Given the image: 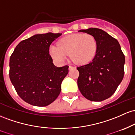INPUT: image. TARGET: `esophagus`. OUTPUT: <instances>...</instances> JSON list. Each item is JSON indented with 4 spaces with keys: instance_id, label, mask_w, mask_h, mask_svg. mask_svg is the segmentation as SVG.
<instances>
[{
    "instance_id": "1",
    "label": "esophagus",
    "mask_w": 135,
    "mask_h": 135,
    "mask_svg": "<svg viewBox=\"0 0 135 135\" xmlns=\"http://www.w3.org/2000/svg\"><path fill=\"white\" fill-rule=\"evenodd\" d=\"M73 68H75V67H73V66H69V69H73Z\"/></svg>"
}]
</instances>
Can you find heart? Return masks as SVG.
I'll list each match as a JSON object with an SVG mask.
<instances>
[{
    "label": "heart",
    "instance_id": "obj_1",
    "mask_svg": "<svg viewBox=\"0 0 135 135\" xmlns=\"http://www.w3.org/2000/svg\"><path fill=\"white\" fill-rule=\"evenodd\" d=\"M98 50L96 38L91 34L76 33L64 37L57 45H51L49 52L57 61L64 62L70 54L77 64H85L94 58Z\"/></svg>",
    "mask_w": 135,
    "mask_h": 135
}]
</instances>
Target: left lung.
Masks as SVG:
<instances>
[{"label": "left lung", "instance_id": "8db88e82", "mask_svg": "<svg viewBox=\"0 0 135 135\" xmlns=\"http://www.w3.org/2000/svg\"><path fill=\"white\" fill-rule=\"evenodd\" d=\"M79 32L92 35L98 50L90 63L77 68L78 89L89 100H105L115 93L123 79L125 56L118 41L103 30L90 28Z\"/></svg>", "mask_w": 135, "mask_h": 135}]
</instances>
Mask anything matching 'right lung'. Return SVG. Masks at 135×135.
<instances>
[{"instance_id": "right-lung-1", "label": "right lung", "mask_w": 135, "mask_h": 135, "mask_svg": "<svg viewBox=\"0 0 135 135\" xmlns=\"http://www.w3.org/2000/svg\"><path fill=\"white\" fill-rule=\"evenodd\" d=\"M61 34L34 35L22 41L11 55L10 80L18 96L27 103L46 107L59 95L69 66L56 67L49 48Z\"/></svg>"}]
</instances>
